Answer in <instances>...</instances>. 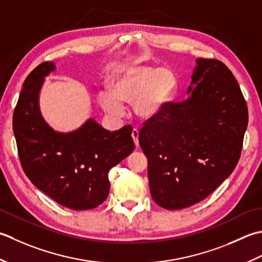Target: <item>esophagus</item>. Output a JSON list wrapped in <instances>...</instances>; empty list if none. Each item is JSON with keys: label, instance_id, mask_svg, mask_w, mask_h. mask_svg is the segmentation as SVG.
I'll return each mask as SVG.
<instances>
[{"label": "esophagus", "instance_id": "34e87169", "mask_svg": "<svg viewBox=\"0 0 262 262\" xmlns=\"http://www.w3.org/2000/svg\"><path fill=\"white\" fill-rule=\"evenodd\" d=\"M131 136H132V139H133V142H135L136 147L138 148L139 147V130L133 129Z\"/></svg>", "mask_w": 262, "mask_h": 262}]
</instances>
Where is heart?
Returning <instances> with one entry per match:
<instances>
[{
	"label": "heart",
	"instance_id": "obj_1",
	"mask_svg": "<svg viewBox=\"0 0 262 262\" xmlns=\"http://www.w3.org/2000/svg\"><path fill=\"white\" fill-rule=\"evenodd\" d=\"M110 92L104 90L98 100L107 113L121 115L122 104H132L133 113L143 121L154 120L166 110L178 90L176 76L166 68L142 64H122L112 71Z\"/></svg>",
	"mask_w": 262,
	"mask_h": 262
}]
</instances>
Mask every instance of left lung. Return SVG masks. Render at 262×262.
<instances>
[{"instance_id":"1","label":"left lung","mask_w":262,"mask_h":262,"mask_svg":"<svg viewBox=\"0 0 262 262\" xmlns=\"http://www.w3.org/2000/svg\"><path fill=\"white\" fill-rule=\"evenodd\" d=\"M190 97L146 121L139 143L149 189L165 209H183L212 193L235 168L248 126L236 79L218 60L196 58Z\"/></svg>"}]
</instances>
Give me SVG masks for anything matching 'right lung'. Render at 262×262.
Returning <instances> with one entry per match:
<instances>
[{
  "instance_id": "1",
  "label": "right lung",
  "mask_w": 262,
  "mask_h": 262,
  "mask_svg": "<svg viewBox=\"0 0 262 262\" xmlns=\"http://www.w3.org/2000/svg\"><path fill=\"white\" fill-rule=\"evenodd\" d=\"M55 64L44 62L26 78L13 113V133L24 172L37 189L73 210L98 207L110 192L108 172L135 150L130 125L111 132L94 119L58 132L44 120L39 94Z\"/></svg>"
}]
</instances>
